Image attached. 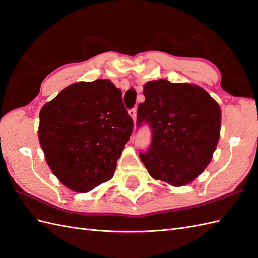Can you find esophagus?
<instances>
[{
	"label": "esophagus",
	"mask_w": 258,
	"mask_h": 258,
	"mask_svg": "<svg viewBox=\"0 0 258 258\" xmlns=\"http://www.w3.org/2000/svg\"><path fill=\"white\" fill-rule=\"evenodd\" d=\"M129 113H130V116L133 117L134 121L136 122V120H137V108L135 107V108H133V109H130V110H129Z\"/></svg>",
	"instance_id": "obj_1"
}]
</instances>
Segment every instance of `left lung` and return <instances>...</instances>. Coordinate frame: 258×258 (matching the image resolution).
I'll list each match as a JSON object with an SVG mask.
<instances>
[{
  "label": "left lung",
  "mask_w": 258,
  "mask_h": 258,
  "mask_svg": "<svg viewBox=\"0 0 258 258\" xmlns=\"http://www.w3.org/2000/svg\"><path fill=\"white\" fill-rule=\"evenodd\" d=\"M137 127L147 123L152 140L139 153L149 173L173 186L187 184L208 167L220 139L221 108L196 85L165 79L145 85Z\"/></svg>",
  "instance_id": "8db88e82"
}]
</instances>
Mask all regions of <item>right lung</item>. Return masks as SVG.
<instances>
[{"label":"right lung","mask_w":258,"mask_h":258,"mask_svg":"<svg viewBox=\"0 0 258 258\" xmlns=\"http://www.w3.org/2000/svg\"><path fill=\"white\" fill-rule=\"evenodd\" d=\"M133 130L121 91L109 79L68 86L39 112L38 139L48 167L76 192L111 179Z\"/></svg>","instance_id":"1"}]
</instances>
